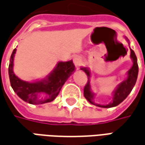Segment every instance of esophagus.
Segmentation results:
<instances>
[{
    "label": "esophagus",
    "mask_w": 145,
    "mask_h": 145,
    "mask_svg": "<svg viewBox=\"0 0 145 145\" xmlns=\"http://www.w3.org/2000/svg\"><path fill=\"white\" fill-rule=\"evenodd\" d=\"M73 61H74V64L76 65V66L79 68L81 65V64H82V58L80 56H76L73 59Z\"/></svg>",
    "instance_id": "34e87169"
}]
</instances>
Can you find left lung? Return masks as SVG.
<instances>
[{
  "mask_svg": "<svg viewBox=\"0 0 145 145\" xmlns=\"http://www.w3.org/2000/svg\"><path fill=\"white\" fill-rule=\"evenodd\" d=\"M130 58L133 60V65L130 70L128 71V76H127V80L123 81L117 87L116 90L114 91L112 101L106 105H98L94 102V94L91 92V86H90V80H89L91 77L90 70L87 68H81V70L84 71V72L87 74V77H88V82L85 85L84 89V95L85 98L92 105L101 108L115 107V106H117L118 105H120L122 101H123L134 87V85L136 84L137 79V75H138V65H137V57L134 51L132 49H130Z\"/></svg>",
  "mask_w": 145,
  "mask_h": 145,
  "instance_id": "left-lung-1",
  "label": "left lung"
}]
</instances>
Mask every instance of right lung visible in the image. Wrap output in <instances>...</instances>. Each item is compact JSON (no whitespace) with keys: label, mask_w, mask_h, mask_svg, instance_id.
Masks as SVG:
<instances>
[{"label":"right lung","mask_w":145,"mask_h":145,"mask_svg":"<svg viewBox=\"0 0 145 145\" xmlns=\"http://www.w3.org/2000/svg\"><path fill=\"white\" fill-rule=\"evenodd\" d=\"M16 49H14L10 58L8 74L13 91L21 99L32 105H41L51 102L55 99L63 84L75 70L72 61L58 62L54 70L42 80L29 83L20 80L13 72V61ZM44 93L45 99H39V94Z\"/></svg>","instance_id":"obj_1"}]
</instances>
